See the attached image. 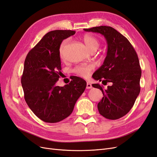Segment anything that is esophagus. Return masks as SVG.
<instances>
[{"instance_id":"1","label":"esophagus","mask_w":157,"mask_h":157,"mask_svg":"<svg viewBox=\"0 0 157 157\" xmlns=\"http://www.w3.org/2000/svg\"><path fill=\"white\" fill-rule=\"evenodd\" d=\"M92 88V84H90V82H87L86 83V88L87 89H90V88Z\"/></svg>"}]
</instances>
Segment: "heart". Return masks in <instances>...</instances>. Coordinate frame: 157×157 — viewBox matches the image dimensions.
Masks as SVG:
<instances>
[{
	"mask_svg": "<svg viewBox=\"0 0 157 157\" xmlns=\"http://www.w3.org/2000/svg\"><path fill=\"white\" fill-rule=\"evenodd\" d=\"M83 40L85 44L86 45L88 48L91 51L97 50L99 47V41L96 37L90 35H86L83 37ZM69 43V40L67 39L64 40L61 42L59 48V56L62 59H65V51ZM94 69V65L93 64H84L77 65L73 69V72L80 77L86 78L90 74V72Z\"/></svg>",
	"mask_w": 157,
	"mask_h": 157,
	"instance_id": "heart-1",
	"label": "heart"
}]
</instances>
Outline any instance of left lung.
Listing matches in <instances>:
<instances>
[{"mask_svg":"<svg viewBox=\"0 0 157 157\" xmlns=\"http://www.w3.org/2000/svg\"><path fill=\"white\" fill-rule=\"evenodd\" d=\"M105 36L107 53L103 65L92 77L104 85L111 83L106 90L99 84L92 86L101 90L103 97L98 104L99 114L107 119L116 120L130 111L140 92L141 69L138 56L130 42L121 33L109 26L84 29Z\"/></svg>","mask_w":157,"mask_h":157,"instance_id":"1","label":"left lung"}]
</instances>
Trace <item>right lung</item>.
Masks as SVG:
<instances>
[{"label": "right lung", "instance_id": "1", "mask_svg": "<svg viewBox=\"0 0 157 157\" xmlns=\"http://www.w3.org/2000/svg\"><path fill=\"white\" fill-rule=\"evenodd\" d=\"M71 30L48 32L27 54L21 82L25 100L33 113L46 122L55 123L72 113L86 82L74 77L63 87L56 86L61 70L59 48Z\"/></svg>", "mask_w": 157, "mask_h": 157}]
</instances>
